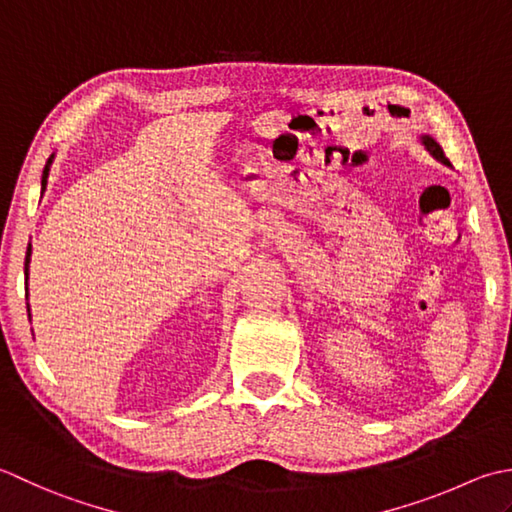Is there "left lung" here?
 <instances>
[{
	"label": "left lung",
	"instance_id": "1",
	"mask_svg": "<svg viewBox=\"0 0 512 512\" xmlns=\"http://www.w3.org/2000/svg\"><path fill=\"white\" fill-rule=\"evenodd\" d=\"M420 143L424 145V150L433 156V159H437L444 165H451V161L444 156V150L440 148V143H437L433 137H429V134H420Z\"/></svg>",
	"mask_w": 512,
	"mask_h": 512
}]
</instances>
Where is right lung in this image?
I'll return each instance as SVG.
<instances>
[{
  "label": "right lung",
  "instance_id": "obj_1",
  "mask_svg": "<svg viewBox=\"0 0 512 512\" xmlns=\"http://www.w3.org/2000/svg\"><path fill=\"white\" fill-rule=\"evenodd\" d=\"M52 159H55V154L50 156L48 159V163H46V168H44V174H41V192L46 190V183H48V172H50V165H52ZM30 254H33V247L28 245V249H26V263H24V274H26V285H28V267H30ZM26 291H28V287H26ZM26 298H28V294H26ZM28 307V311H30V305H26ZM30 316V314H28Z\"/></svg>",
  "mask_w": 512,
  "mask_h": 512
}]
</instances>
